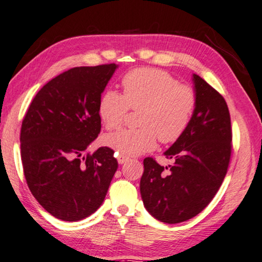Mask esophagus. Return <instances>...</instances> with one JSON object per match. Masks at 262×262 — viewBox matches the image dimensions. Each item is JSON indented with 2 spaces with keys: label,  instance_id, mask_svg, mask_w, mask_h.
<instances>
[{
  "label": "esophagus",
  "instance_id": "obj_1",
  "mask_svg": "<svg viewBox=\"0 0 262 262\" xmlns=\"http://www.w3.org/2000/svg\"><path fill=\"white\" fill-rule=\"evenodd\" d=\"M128 161H129V157L123 156V155H119V156H118V163L119 164H125Z\"/></svg>",
  "mask_w": 262,
  "mask_h": 262
}]
</instances>
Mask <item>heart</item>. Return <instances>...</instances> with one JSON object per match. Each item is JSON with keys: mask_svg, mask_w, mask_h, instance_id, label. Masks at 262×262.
I'll return each instance as SVG.
<instances>
[{"mask_svg": "<svg viewBox=\"0 0 262 262\" xmlns=\"http://www.w3.org/2000/svg\"><path fill=\"white\" fill-rule=\"evenodd\" d=\"M123 95L113 90L100 97L98 112L108 130L118 129L132 110L142 108L139 129H122L105 136L106 145L130 157L151 151L157 144L178 141L189 126L196 107L192 88L161 69L140 68L122 78Z\"/></svg>", "mask_w": 262, "mask_h": 262, "instance_id": "heart-1", "label": "heart"}]
</instances>
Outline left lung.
Listing matches in <instances>:
<instances>
[{
    "instance_id": "1",
    "label": "left lung",
    "mask_w": 262,
    "mask_h": 262,
    "mask_svg": "<svg viewBox=\"0 0 262 262\" xmlns=\"http://www.w3.org/2000/svg\"><path fill=\"white\" fill-rule=\"evenodd\" d=\"M196 107L184 135L166 150L173 164L162 166L144 158L140 190L150 215L174 224L193 219L219 192L232 150L227 101L199 75H193Z\"/></svg>"
}]
</instances>
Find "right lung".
I'll return each instance as SVG.
<instances>
[{
	"label": "right lung",
	"mask_w": 262,
	"mask_h": 262,
	"mask_svg": "<svg viewBox=\"0 0 262 262\" xmlns=\"http://www.w3.org/2000/svg\"><path fill=\"white\" fill-rule=\"evenodd\" d=\"M118 66L75 67L45 84L21 122L20 156L29 188L56 219L81 221L98 209L118 168L114 151L84 150L101 129V92Z\"/></svg>",
	"instance_id": "add662e5"
}]
</instances>
